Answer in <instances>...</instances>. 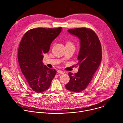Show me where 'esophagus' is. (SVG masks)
Wrapping results in <instances>:
<instances>
[{"instance_id":"esophagus-1","label":"esophagus","mask_w":123,"mask_h":123,"mask_svg":"<svg viewBox=\"0 0 123 123\" xmlns=\"http://www.w3.org/2000/svg\"><path fill=\"white\" fill-rule=\"evenodd\" d=\"M57 73H58V74H63L64 73V72L61 71V70H57Z\"/></svg>"}]
</instances>
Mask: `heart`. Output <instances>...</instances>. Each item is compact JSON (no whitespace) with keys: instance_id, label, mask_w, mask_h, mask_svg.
Segmentation results:
<instances>
[{"instance_id":"heart-1","label":"heart","mask_w":123,"mask_h":123,"mask_svg":"<svg viewBox=\"0 0 123 123\" xmlns=\"http://www.w3.org/2000/svg\"><path fill=\"white\" fill-rule=\"evenodd\" d=\"M69 45H73L71 42H70L69 41H67L66 42V46H68Z\"/></svg>"}]
</instances>
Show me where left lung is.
I'll list each match as a JSON object with an SVG mask.
<instances>
[{"mask_svg": "<svg viewBox=\"0 0 123 123\" xmlns=\"http://www.w3.org/2000/svg\"><path fill=\"white\" fill-rule=\"evenodd\" d=\"M68 32L79 38L80 49L76 64L79 68L77 73H68L69 82L66 88L74 92L84 90L92 81L102 60V48L97 34L92 29L86 28L68 30Z\"/></svg>", "mask_w": 123, "mask_h": 123, "instance_id": "left-lung-1", "label": "left lung"}]
</instances>
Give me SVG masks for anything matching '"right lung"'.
<instances>
[{
	"mask_svg": "<svg viewBox=\"0 0 123 123\" xmlns=\"http://www.w3.org/2000/svg\"><path fill=\"white\" fill-rule=\"evenodd\" d=\"M61 31V27L32 29L25 33L20 43L19 64L25 82L35 92L47 91L56 74L55 69L43 64V54L49 51L52 41Z\"/></svg>",
	"mask_w": 123,
	"mask_h": 123,
	"instance_id": "1",
	"label": "right lung"
}]
</instances>
